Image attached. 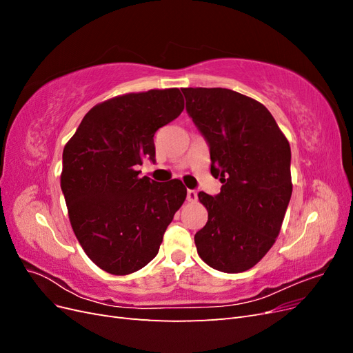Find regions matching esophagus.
I'll return each mask as SVG.
<instances>
[{"label":"esophagus","mask_w":353,"mask_h":353,"mask_svg":"<svg viewBox=\"0 0 353 353\" xmlns=\"http://www.w3.org/2000/svg\"><path fill=\"white\" fill-rule=\"evenodd\" d=\"M197 200V193H196V190H188L187 191V201H196Z\"/></svg>","instance_id":"34e87169"}]
</instances>
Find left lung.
I'll return each mask as SVG.
<instances>
[{"mask_svg": "<svg viewBox=\"0 0 353 353\" xmlns=\"http://www.w3.org/2000/svg\"><path fill=\"white\" fill-rule=\"evenodd\" d=\"M187 112L210 148V172L222 183L200 191L208 222L194 243L203 262L237 274L258 263L279 237L293 184L290 144L270 110L227 88H181Z\"/></svg>", "mask_w": 353, "mask_h": 353, "instance_id": "1", "label": "left lung"}]
</instances>
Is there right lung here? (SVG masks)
Segmentation results:
<instances>
[{
    "label": "right lung",
    "instance_id": "1",
    "mask_svg": "<svg viewBox=\"0 0 353 353\" xmlns=\"http://www.w3.org/2000/svg\"><path fill=\"white\" fill-rule=\"evenodd\" d=\"M183 110L178 88L117 95L94 105L65 145L60 185L70 225L105 272L144 268L183 206L187 188L179 179L156 183L137 170L144 159L154 162L156 131Z\"/></svg>",
    "mask_w": 353,
    "mask_h": 353
}]
</instances>
